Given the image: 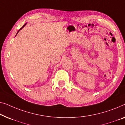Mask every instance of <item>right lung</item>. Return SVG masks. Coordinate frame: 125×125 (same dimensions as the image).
I'll return each mask as SVG.
<instances>
[{
    "label": "right lung",
    "mask_w": 125,
    "mask_h": 125,
    "mask_svg": "<svg viewBox=\"0 0 125 125\" xmlns=\"http://www.w3.org/2000/svg\"><path fill=\"white\" fill-rule=\"evenodd\" d=\"M26 24H27V23H25V25H23V26H22V27H21V29H20V30H18V32H17V33H18V32H19V31H20V30H21V29H22V28H23V27H24V26H25V25H26Z\"/></svg>",
    "instance_id": "right-lung-1"
}]
</instances>
